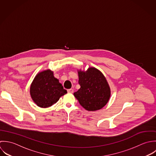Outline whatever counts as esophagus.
<instances>
[{
  "label": "esophagus",
  "mask_w": 156,
  "mask_h": 156,
  "mask_svg": "<svg viewBox=\"0 0 156 156\" xmlns=\"http://www.w3.org/2000/svg\"><path fill=\"white\" fill-rule=\"evenodd\" d=\"M67 92H68V93H69V94H73V89H68V90H67Z\"/></svg>",
  "instance_id": "esophagus-1"
}]
</instances>
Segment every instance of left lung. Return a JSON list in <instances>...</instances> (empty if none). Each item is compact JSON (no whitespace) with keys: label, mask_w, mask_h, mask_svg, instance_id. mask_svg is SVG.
Segmentation results:
<instances>
[{"label":"left lung","mask_w":156,"mask_h":156,"mask_svg":"<svg viewBox=\"0 0 156 156\" xmlns=\"http://www.w3.org/2000/svg\"><path fill=\"white\" fill-rule=\"evenodd\" d=\"M77 71L81 87L73 94L74 96L86 110L94 112L102 108L111 96L110 87L103 73L94 67Z\"/></svg>","instance_id":"left-lung-1"}]
</instances>
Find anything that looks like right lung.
I'll list each match as a JSON object with an SVG mask.
<instances>
[{
  "label": "right lung",
  "mask_w": 156,
  "mask_h": 156,
  "mask_svg": "<svg viewBox=\"0 0 156 156\" xmlns=\"http://www.w3.org/2000/svg\"><path fill=\"white\" fill-rule=\"evenodd\" d=\"M67 93L50 69L38 72L32 82L30 95L35 104L41 108H48L55 104Z\"/></svg>",
  "instance_id": "1"
}]
</instances>
